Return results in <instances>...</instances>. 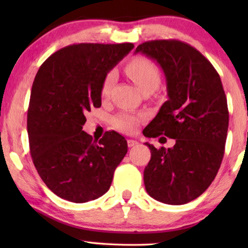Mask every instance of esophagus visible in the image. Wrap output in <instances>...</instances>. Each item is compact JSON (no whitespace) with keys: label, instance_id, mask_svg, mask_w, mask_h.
Instances as JSON below:
<instances>
[{"label":"esophagus","instance_id":"obj_1","mask_svg":"<svg viewBox=\"0 0 248 248\" xmlns=\"http://www.w3.org/2000/svg\"><path fill=\"white\" fill-rule=\"evenodd\" d=\"M139 143L138 141H135V140H132V139H130V140H127V145H128V148H132V147H134V145H137Z\"/></svg>","mask_w":248,"mask_h":248}]
</instances>
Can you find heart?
I'll use <instances>...</instances> for the list:
<instances>
[{
  "label": "heart",
  "mask_w": 248,
  "mask_h": 248,
  "mask_svg": "<svg viewBox=\"0 0 248 248\" xmlns=\"http://www.w3.org/2000/svg\"><path fill=\"white\" fill-rule=\"evenodd\" d=\"M125 72L128 78L137 84V87L142 93L145 90H155L160 82V73L158 67L150 60L138 57L132 60L125 67ZM115 81V72L110 71L104 78L103 84H101V97L106 98L109 93L110 88ZM139 120L134 115L128 113H122L117 115L114 120V124L118 130L124 132H133L138 126Z\"/></svg>",
  "instance_id": "obj_1"
}]
</instances>
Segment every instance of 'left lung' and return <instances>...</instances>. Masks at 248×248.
Here are the masks:
<instances>
[{
    "mask_svg": "<svg viewBox=\"0 0 248 248\" xmlns=\"http://www.w3.org/2000/svg\"><path fill=\"white\" fill-rule=\"evenodd\" d=\"M138 53L160 65L168 96L144 137L176 141L168 149L145 143L151 151L145 189L159 202L185 204L211 185L225 154L229 113L221 79L199 50L179 40L145 42Z\"/></svg>",
    "mask_w": 248,
    "mask_h": 248,
    "instance_id": "obj_1",
    "label": "left lung"
}]
</instances>
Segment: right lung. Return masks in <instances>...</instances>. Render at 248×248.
<instances>
[{
  "mask_svg": "<svg viewBox=\"0 0 248 248\" xmlns=\"http://www.w3.org/2000/svg\"><path fill=\"white\" fill-rule=\"evenodd\" d=\"M133 48L131 43L74 44L50 55L36 74L27 116L30 155L61 199L100 198L126 155L127 142L117 132L93 141L82 126L88 111L101 106L104 78Z\"/></svg>",
  "mask_w": 248,
  "mask_h": 248,
  "instance_id": "right-lung-1",
  "label": "right lung"
}]
</instances>
